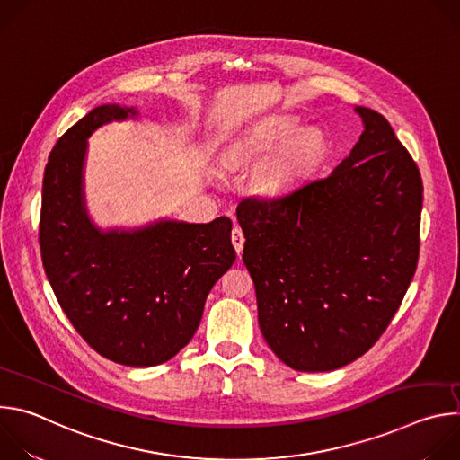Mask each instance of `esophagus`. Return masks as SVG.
Returning a JSON list of instances; mask_svg holds the SVG:
<instances>
[{"label":"esophagus","instance_id":"34e87169","mask_svg":"<svg viewBox=\"0 0 460 460\" xmlns=\"http://www.w3.org/2000/svg\"><path fill=\"white\" fill-rule=\"evenodd\" d=\"M231 242H233V247H234V251L240 254L242 252V249H243V242H245V238H243V233H242V229L240 227H233V233H231Z\"/></svg>","mask_w":460,"mask_h":460}]
</instances>
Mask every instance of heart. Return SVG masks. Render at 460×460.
<instances>
[{
	"instance_id": "1",
	"label": "heart",
	"mask_w": 460,
	"mask_h": 460,
	"mask_svg": "<svg viewBox=\"0 0 460 460\" xmlns=\"http://www.w3.org/2000/svg\"><path fill=\"white\" fill-rule=\"evenodd\" d=\"M295 133V121H279L252 128L249 135L238 138L229 147L227 162L231 165L247 164L266 156L282 145L283 147L261 164L252 176V190L256 194L277 196L298 181L327 153V140L322 130L304 128L291 140Z\"/></svg>"
}]
</instances>
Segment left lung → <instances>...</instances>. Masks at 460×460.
I'll list each match as a JSON object with an SVG mask.
<instances>
[{
	"label": "left lung",
	"mask_w": 460,
	"mask_h": 460,
	"mask_svg": "<svg viewBox=\"0 0 460 460\" xmlns=\"http://www.w3.org/2000/svg\"><path fill=\"white\" fill-rule=\"evenodd\" d=\"M355 111L364 130L332 174L236 208L260 332L296 371L362 357L417 270L420 171L382 114Z\"/></svg>",
	"instance_id": "1"
}]
</instances>
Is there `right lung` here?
Wrapping results in <instances>:
<instances>
[{
    "label": "right lung",
    "mask_w": 460,
    "mask_h": 460,
    "mask_svg": "<svg viewBox=\"0 0 460 460\" xmlns=\"http://www.w3.org/2000/svg\"><path fill=\"white\" fill-rule=\"evenodd\" d=\"M138 111L100 105L54 146L45 174L40 249L50 288L80 337L102 357L133 367L172 358L202 320L206 298L233 266L231 220H160L98 229L85 209L87 138Z\"/></svg>",
    "instance_id": "right-lung-1"
}]
</instances>
